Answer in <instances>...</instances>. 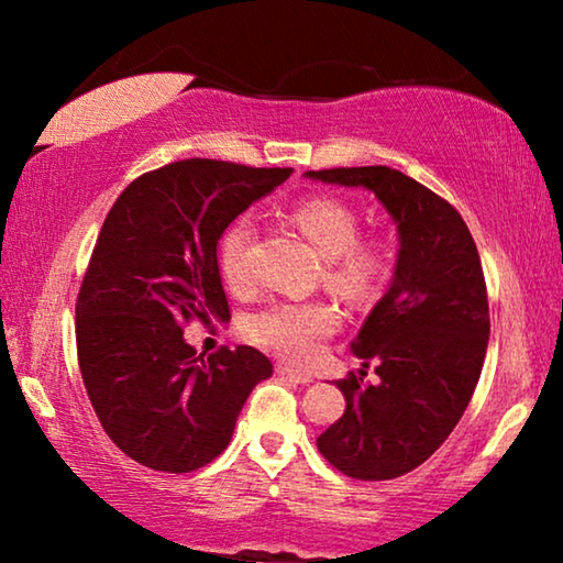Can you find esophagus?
Returning <instances> with one entry per match:
<instances>
[{
  "label": "esophagus",
  "instance_id": "obj_1",
  "mask_svg": "<svg viewBox=\"0 0 563 563\" xmlns=\"http://www.w3.org/2000/svg\"><path fill=\"white\" fill-rule=\"evenodd\" d=\"M276 374L284 376V379L295 382V384H310V382H312V376H310V374L297 372V368H291V366H287V364H279V366H276Z\"/></svg>",
  "mask_w": 563,
  "mask_h": 563
}]
</instances>
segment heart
<instances>
[{
	"label": "heart",
	"mask_w": 563,
	"mask_h": 563,
	"mask_svg": "<svg viewBox=\"0 0 563 563\" xmlns=\"http://www.w3.org/2000/svg\"><path fill=\"white\" fill-rule=\"evenodd\" d=\"M291 220L310 238V243L328 258V284L349 299H368L379 289L387 274L382 251L372 243L358 241V218L349 205L333 197H312L295 207ZM251 214H241L225 230L220 241V272L233 289H241L251 279ZM341 325V312L328 299L291 302L279 299L249 314L245 335L251 343L276 353V356L305 364L318 356L320 343Z\"/></svg>",
	"instance_id": "1"
}]
</instances>
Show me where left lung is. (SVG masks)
<instances>
[{
	"label": "left lung",
	"mask_w": 563,
	"mask_h": 563,
	"mask_svg": "<svg viewBox=\"0 0 563 563\" xmlns=\"http://www.w3.org/2000/svg\"><path fill=\"white\" fill-rule=\"evenodd\" d=\"M307 176L374 191L397 225L395 276L351 343L379 384H364V374L338 382L345 412L318 438L322 456L345 476L397 479L441 449L479 382L489 343L479 251L464 218L397 168Z\"/></svg>",
	"instance_id": "8db88e82"
}]
</instances>
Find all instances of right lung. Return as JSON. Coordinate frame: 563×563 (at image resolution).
I'll return each mask as SVG.
<instances>
[{"label": "right lung", "instance_id": "right-lung-1", "mask_svg": "<svg viewBox=\"0 0 563 563\" xmlns=\"http://www.w3.org/2000/svg\"><path fill=\"white\" fill-rule=\"evenodd\" d=\"M289 174L176 161L137 176L107 214L76 299V351L104 433L137 464L168 474L210 464L251 389L272 376L251 345L205 361L181 328L230 320L218 241Z\"/></svg>", "mask_w": 563, "mask_h": 563}]
</instances>
